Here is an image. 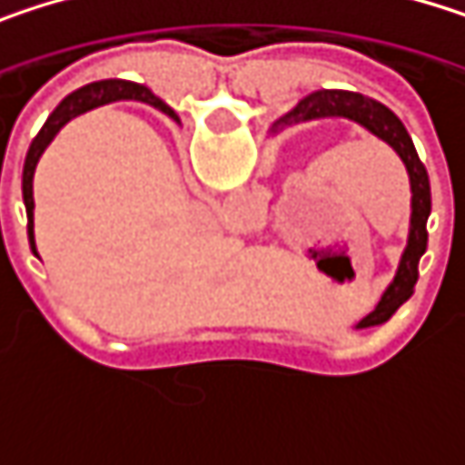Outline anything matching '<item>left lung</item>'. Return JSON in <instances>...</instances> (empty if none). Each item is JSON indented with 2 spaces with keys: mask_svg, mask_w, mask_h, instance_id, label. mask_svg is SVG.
I'll use <instances>...</instances> for the list:
<instances>
[{
  "mask_svg": "<svg viewBox=\"0 0 465 465\" xmlns=\"http://www.w3.org/2000/svg\"><path fill=\"white\" fill-rule=\"evenodd\" d=\"M315 118H350L355 124H361L363 129H369L374 137L388 142L399 158L404 161L407 172H410V185H412V226H410V242L407 250L401 255L399 272L391 282V288L382 293L380 304L374 307V312H369L358 328H369V325H380L391 321L396 315V310L410 302V296L415 293V282H418V263L428 247V215H430V185H428V172L420 163L415 142L410 137L407 126L399 121V115L393 110H388L385 104H380L377 99H369L363 94H352V91H315L310 96H304L285 118H280V126H293V124H304V121H315Z\"/></svg>",
  "mask_w": 465,
  "mask_h": 465,
  "instance_id": "8db88e82",
  "label": "left lung"
}]
</instances>
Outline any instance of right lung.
Masks as SVG:
<instances>
[{
  "mask_svg": "<svg viewBox=\"0 0 465 465\" xmlns=\"http://www.w3.org/2000/svg\"><path fill=\"white\" fill-rule=\"evenodd\" d=\"M118 99H140V102H147V104L158 107L161 113H166L169 118L177 121V115H174L158 96H153L144 85H137V83H126V80H99V83L83 85V88H77L74 94H69V96L53 110V115L45 121L43 132L35 137L29 153H26V163H24V204H26V218H29L26 232H29V244H32L35 255H37V244H35V196H32V180H35V169H37V161H40L43 150L53 142V137L58 134V129H61L64 124H69L72 118H77V115H83V113L99 107V104L118 102Z\"/></svg>",
  "mask_w": 465,
  "mask_h": 465,
  "instance_id": "add662e5",
  "label": "right lung"
}]
</instances>
